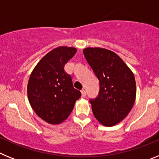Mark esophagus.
Returning a JSON list of instances; mask_svg holds the SVG:
<instances>
[{
    "label": "esophagus",
    "instance_id": "1",
    "mask_svg": "<svg viewBox=\"0 0 159 159\" xmlns=\"http://www.w3.org/2000/svg\"><path fill=\"white\" fill-rule=\"evenodd\" d=\"M81 95H82V97H85L86 96L87 93H86V91L84 89H82L81 90Z\"/></svg>",
    "mask_w": 159,
    "mask_h": 159
}]
</instances>
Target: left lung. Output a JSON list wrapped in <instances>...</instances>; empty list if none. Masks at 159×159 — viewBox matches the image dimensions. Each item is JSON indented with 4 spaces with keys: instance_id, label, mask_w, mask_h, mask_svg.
Returning <instances> with one entry per match:
<instances>
[{
    "instance_id": "8db88e82",
    "label": "left lung",
    "mask_w": 159,
    "mask_h": 159,
    "mask_svg": "<svg viewBox=\"0 0 159 159\" xmlns=\"http://www.w3.org/2000/svg\"><path fill=\"white\" fill-rule=\"evenodd\" d=\"M84 57L99 81V93L91 99L95 119L112 127L127 117L136 97L134 74L114 52L102 48H87Z\"/></svg>"
}]
</instances>
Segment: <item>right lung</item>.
<instances>
[{
	"instance_id": "1",
	"label": "right lung",
	"mask_w": 159,
	"mask_h": 159,
	"mask_svg": "<svg viewBox=\"0 0 159 159\" xmlns=\"http://www.w3.org/2000/svg\"><path fill=\"white\" fill-rule=\"evenodd\" d=\"M75 52L76 48L72 47L52 49L39 61L29 77V103L36 115L50 124L63 123L81 96L80 92L73 87L71 75L64 68Z\"/></svg>"
}]
</instances>
